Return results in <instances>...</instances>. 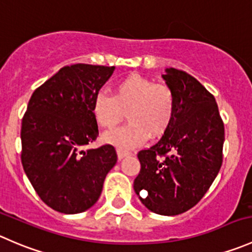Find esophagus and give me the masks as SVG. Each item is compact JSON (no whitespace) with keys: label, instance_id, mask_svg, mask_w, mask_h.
I'll list each match as a JSON object with an SVG mask.
<instances>
[{"label":"esophagus","instance_id":"esophagus-1","mask_svg":"<svg viewBox=\"0 0 252 252\" xmlns=\"http://www.w3.org/2000/svg\"><path fill=\"white\" fill-rule=\"evenodd\" d=\"M116 152H118V158L119 159H123V158H125V157L131 154V152L127 151V149H124V148H118V149H116Z\"/></svg>","mask_w":252,"mask_h":252}]
</instances>
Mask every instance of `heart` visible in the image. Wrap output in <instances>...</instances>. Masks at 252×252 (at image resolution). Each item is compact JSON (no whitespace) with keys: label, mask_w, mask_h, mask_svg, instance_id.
Returning <instances> with one entry per match:
<instances>
[{"label":"heart","mask_w":252,"mask_h":252,"mask_svg":"<svg viewBox=\"0 0 252 252\" xmlns=\"http://www.w3.org/2000/svg\"><path fill=\"white\" fill-rule=\"evenodd\" d=\"M92 111L96 124L105 129L118 126L127 113L129 123L104 134V141L133 148L146 143L151 134L159 138L168 131L175 116L176 96L166 84L131 73L114 84L113 95L98 92Z\"/></svg>","instance_id":"b5f03b06"}]
</instances>
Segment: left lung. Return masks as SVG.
<instances>
[{
	"label": "left lung",
	"mask_w": 252,
	"mask_h": 252,
	"mask_svg": "<svg viewBox=\"0 0 252 252\" xmlns=\"http://www.w3.org/2000/svg\"><path fill=\"white\" fill-rule=\"evenodd\" d=\"M163 78L175 93V116L154 146L137 154L133 189L148 210L178 216L197 205L218 175L224 124L214 96L195 77L170 67Z\"/></svg>",
	"instance_id": "8db88e82"
}]
</instances>
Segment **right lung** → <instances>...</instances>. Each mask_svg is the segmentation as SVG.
<instances>
[{
  "label": "right lung",
  "mask_w": 252,
  "mask_h": 252,
  "mask_svg": "<svg viewBox=\"0 0 252 252\" xmlns=\"http://www.w3.org/2000/svg\"><path fill=\"white\" fill-rule=\"evenodd\" d=\"M115 67L64 66L34 91L22 120V164L34 190L52 210L87 211L98 201L118 161L111 144L83 151L99 136L95 94Z\"/></svg>",
  "instance_id": "1"
}]
</instances>
